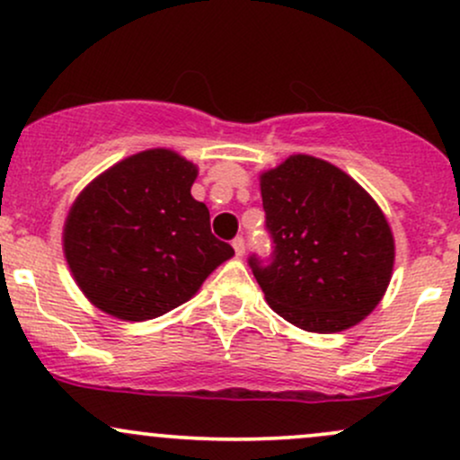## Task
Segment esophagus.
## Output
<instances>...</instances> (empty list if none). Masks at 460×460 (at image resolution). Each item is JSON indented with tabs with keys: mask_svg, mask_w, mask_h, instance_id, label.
<instances>
[{
	"mask_svg": "<svg viewBox=\"0 0 460 460\" xmlns=\"http://www.w3.org/2000/svg\"><path fill=\"white\" fill-rule=\"evenodd\" d=\"M231 246H234V251H235V255L237 257H242L246 252V244H244V237H235L234 242H231Z\"/></svg>",
	"mask_w": 460,
	"mask_h": 460,
	"instance_id": "34e87169",
	"label": "esophagus"
}]
</instances>
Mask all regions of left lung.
<instances>
[{"mask_svg":"<svg viewBox=\"0 0 460 460\" xmlns=\"http://www.w3.org/2000/svg\"><path fill=\"white\" fill-rule=\"evenodd\" d=\"M272 261L251 257L274 314L309 332L366 320L392 281L395 244L378 203L335 164L289 155L260 175Z\"/></svg>","mask_w":460,"mask_h":460,"instance_id":"left-lung-1","label":"left lung"}]
</instances>
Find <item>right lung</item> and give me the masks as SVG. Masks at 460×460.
<instances>
[{
  "label": "right lung",
  "mask_w": 460,
  "mask_h": 460,
  "mask_svg": "<svg viewBox=\"0 0 460 460\" xmlns=\"http://www.w3.org/2000/svg\"><path fill=\"white\" fill-rule=\"evenodd\" d=\"M199 168L171 149H146L94 177L62 229L65 257L97 309L145 322L199 292L234 248L214 237L209 209L190 194Z\"/></svg>",
  "instance_id": "add662e5"
}]
</instances>
